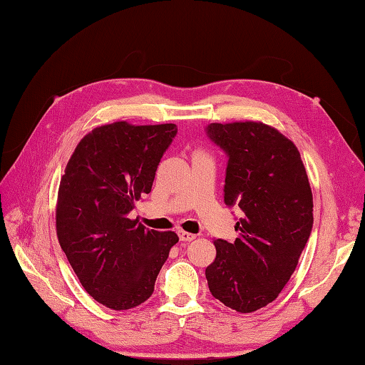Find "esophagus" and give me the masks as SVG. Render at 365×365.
<instances>
[{
    "instance_id": "34e87169",
    "label": "esophagus",
    "mask_w": 365,
    "mask_h": 365,
    "mask_svg": "<svg viewBox=\"0 0 365 365\" xmlns=\"http://www.w3.org/2000/svg\"><path fill=\"white\" fill-rule=\"evenodd\" d=\"M195 238H197V235L189 234V232H184V230H181V232H180V240H181V242H184V243L192 242V240H195Z\"/></svg>"
}]
</instances>
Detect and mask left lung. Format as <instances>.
Listing matches in <instances>:
<instances>
[{
	"label": "left lung",
	"instance_id": "1",
	"mask_svg": "<svg viewBox=\"0 0 365 365\" xmlns=\"http://www.w3.org/2000/svg\"><path fill=\"white\" fill-rule=\"evenodd\" d=\"M227 156L225 204L237 207L235 242L215 238L206 268L212 296L238 313L271 304L296 271L313 229V193L297 147L262 122L210 123Z\"/></svg>",
	"mask_w": 365,
	"mask_h": 365
}]
</instances>
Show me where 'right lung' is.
Segmentation results:
<instances>
[{
    "instance_id": "obj_1",
    "label": "right lung",
    "mask_w": 365,
    "mask_h": 365,
    "mask_svg": "<svg viewBox=\"0 0 365 365\" xmlns=\"http://www.w3.org/2000/svg\"><path fill=\"white\" fill-rule=\"evenodd\" d=\"M178 128L114 122L78 142L61 176L57 237L85 291L111 309H130L153 294L175 232H158L130 220L150 193Z\"/></svg>"
}]
</instances>
